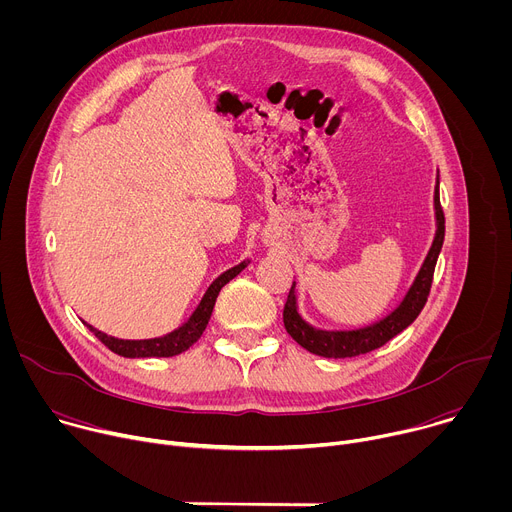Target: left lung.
Instances as JSON below:
<instances>
[{
  "instance_id": "obj_1",
  "label": "left lung",
  "mask_w": 512,
  "mask_h": 512,
  "mask_svg": "<svg viewBox=\"0 0 512 512\" xmlns=\"http://www.w3.org/2000/svg\"><path fill=\"white\" fill-rule=\"evenodd\" d=\"M433 208H435V237L427 251V257L411 283L409 291L405 294L403 302L383 320L364 326L358 330H320L310 326L298 312V300H296V281L289 289V296L283 308V324L287 334L294 338L300 346L310 350L312 354L326 356V358H350L358 354H367L375 348H381L391 338H395L399 332H403L423 310L431 281H433V269L437 263V255L442 251L444 235H446V218L440 204V178L435 180V192H433Z\"/></svg>"
}]
</instances>
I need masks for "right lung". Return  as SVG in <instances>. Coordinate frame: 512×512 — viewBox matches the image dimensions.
Masks as SVG:
<instances>
[{"label":"right lung","mask_w":512,"mask_h":512,"mask_svg":"<svg viewBox=\"0 0 512 512\" xmlns=\"http://www.w3.org/2000/svg\"><path fill=\"white\" fill-rule=\"evenodd\" d=\"M249 261H243L235 267H231L229 271H225L223 275H218L210 287L206 289V294L202 296L198 308L192 312V316L188 318V322H184L180 328H176L174 332L166 334V336H160V338H148V340H121V338H115V336H109L97 328H93L91 324H87V328L109 348L113 350L115 354L119 356H125V358H152V356H176L184 350H188L204 332L208 320H210V314H212V308H214V302L218 298V291H221L233 277H237L245 267H247Z\"/></svg>","instance_id":"1"}]
</instances>
